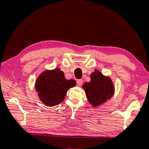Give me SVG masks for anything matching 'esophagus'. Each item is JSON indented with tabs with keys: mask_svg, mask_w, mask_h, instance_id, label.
I'll use <instances>...</instances> for the list:
<instances>
[{
	"mask_svg": "<svg viewBox=\"0 0 149 149\" xmlns=\"http://www.w3.org/2000/svg\"><path fill=\"white\" fill-rule=\"evenodd\" d=\"M83 84V80L82 79H79L77 81V85L78 86H81Z\"/></svg>",
	"mask_w": 149,
	"mask_h": 149,
	"instance_id": "1",
	"label": "esophagus"
}]
</instances>
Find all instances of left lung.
<instances>
[{"instance_id": "8db88e82", "label": "left lung", "mask_w": 149, "mask_h": 149, "mask_svg": "<svg viewBox=\"0 0 149 149\" xmlns=\"http://www.w3.org/2000/svg\"><path fill=\"white\" fill-rule=\"evenodd\" d=\"M91 81L83 85L87 99L94 107L102 104L113 95L114 85L110 77H105L98 70L91 74Z\"/></svg>"}]
</instances>
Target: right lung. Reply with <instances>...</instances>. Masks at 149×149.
<instances>
[{"instance_id": "add662e5", "label": "right lung", "mask_w": 149, "mask_h": 149, "mask_svg": "<svg viewBox=\"0 0 149 149\" xmlns=\"http://www.w3.org/2000/svg\"><path fill=\"white\" fill-rule=\"evenodd\" d=\"M75 85V80L65 79L64 73L56 68L42 73L37 78L35 89L45 104L53 107L61 103L65 99L68 90Z\"/></svg>"}]
</instances>
